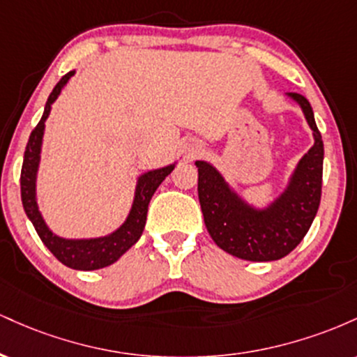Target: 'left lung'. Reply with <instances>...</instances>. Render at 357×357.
Here are the masks:
<instances>
[{"label":"left lung","instance_id":"obj_1","mask_svg":"<svg viewBox=\"0 0 357 357\" xmlns=\"http://www.w3.org/2000/svg\"><path fill=\"white\" fill-rule=\"evenodd\" d=\"M287 97L301 105L314 146L297 162L285 190L267 206L257 208L241 198L208 161L195 162L206 230L221 250L241 260L272 261L289 255L309 231L321 203L322 136L309 100L296 92Z\"/></svg>","mask_w":357,"mask_h":357}]
</instances>
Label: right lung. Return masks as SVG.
Wrapping results in <instances>:
<instances>
[{"instance_id":"right-lung-1","label":"right lung","mask_w":357,"mask_h":357,"mask_svg":"<svg viewBox=\"0 0 357 357\" xmlns=\"http://www.w3.org/2000/svg\"><path fill=\"white\" fill-rule=\"evenodd\" d=\"M75 70L68 72L60 79L55 89L52 90L47 104H45L43 116L40 119L38 126L31 130L30 139H28L26 149H24L23 166H22V203L24 213L33 223L36 233L42 238L50 252L55 255L63 265L73 270H97L104 268L117 261L132 245L137 243L141 238L142 231L146 227L147 206H149L151 198L154 191L158 190L159 184L166 179L167 174L174 169V165L159 167V169L147 171L137 178L136 191H134V202L130 206L129 215L124 223L117 228L116 231L109 233L99 238H63V236L55 235L48 225L45 223L42 213H40L38 203H36V174H38L40 158H42V142L45 134V121L50 116L52 104L59 99L61 89L67 85V82L73 77Z\"/></svg>"}]
</instances>
